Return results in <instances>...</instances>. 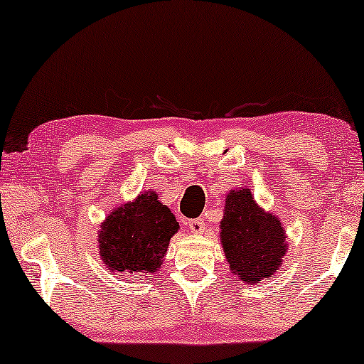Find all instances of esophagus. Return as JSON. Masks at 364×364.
Instances as JSON below:
<instances>
[{"label":"esophagus","mask_w":364,"mask_h":364,"mask_svg":"<svg viewBox=\"0 0 364 364\" xmlns=\"http://www.w3.org/2000/svg\"><path fill=\"white\" fill-rule=\"evenodd\" d=\"M188 228H191L192 233L198 235L205 228V222H203V218H192V220H188Z\"/></svg>","instance_id":"34e87169"}]
</instances>
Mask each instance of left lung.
Masks as SVG:
<instances>
[{"label": "left lung", "instance_id": "1", "mask_svg": "<svg viewBox=\"0 0 364 364\" xmlns=\"http://www.w3.org/2000/svg\"><path fill=\"white\" fill-rule=\"evenodd\" d=\"M220 240L232 273L247 285L275 275L288 247L282 222L258 207L248 187L227 196Z\"/></svg>", "mask_w": 364, "mask_h": 364}]
</instances>
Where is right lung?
<instances>
[{
	"label": "right lung",
	"mask_w": 364,
	"mask_h": 364,
	"mask_svg": "<svg viewBox=\"0 0 364 364\" xmlns=\"http://www.w3.org/2000/svg\"><path fill=\"white\" fill-rule=\"evenodd\" d=\"M177 230L171 208L159 202L156 192H144L134 202L114 208L102 222L99 255L107 270L141 280L161 268Z\"/></svg>",
	"instance_id": "add662e5"
}]
</instances>
